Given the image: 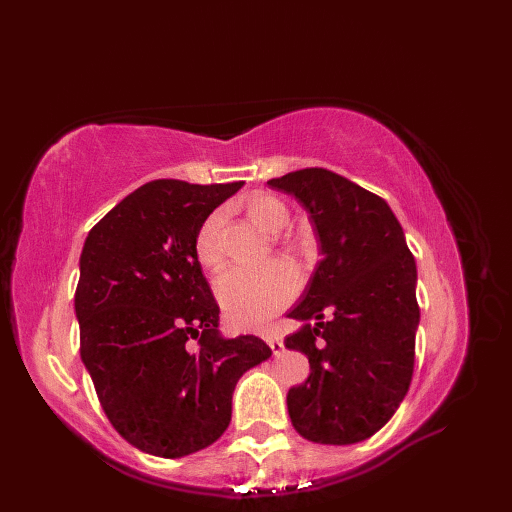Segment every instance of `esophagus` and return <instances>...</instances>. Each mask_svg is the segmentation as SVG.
<instances>
[{"label": "esophagus", "mask_w": 512, "mask_h": 512, "mask_svg": "<svg viewBox=\"0 0 512 512\" xmlns=\"http://www.w3.org/2000/svg\"><path fill=\"white\" fill-rule=\"evenodd\" d=\"M265 342L270 344L274 355H280V353L284 351V342H282L278 336H274V334H267V336H265Z\"/></svg>", "instance_id": "34e87169"}]
</instances>
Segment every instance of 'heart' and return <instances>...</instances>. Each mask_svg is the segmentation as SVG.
<instances>
[{"instance_id": "b5f03b06", "label": "heart", "mask_w": 512, "mask_h": 512, "mask_svg": "<svg viewBox=\"0 0 512 512\" xmlns=\"http://www.w3.org/2000/svg\"><path fill=\"white\" fill-rule=\"evenodd\" d=\"M247 215L265 232H280L288 224L286 205L265 193L251 195L247 199ZM222 211H213L201 224L195 236V255L199 263L209 272L220 270L224 261V249L220 240ZM299 272L286 261H276L247 270V267H232L224 272L215 284L220 307L234 328L255 330L267 324L276 313H280L299 290Z\"/></svg>"}]
</instances>
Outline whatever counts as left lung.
Masks as SVG:
<instances>
[{
  "instance_id": "1",
  "label": "left lung",
  "mask_w": 512,
  "mask_h": 512,
  "mask_svg": "<svg viewBox=\"0 0 512 512\" xmlns=\"http://www.w3.org/2000/svg\"><path fill=\"white\" fill-rule=\"evenodd\" d=\"M267 184L311 213L324 255L303 301L288 313L303 328L284 344L311 365L305 384L288 390L290 421L317 444L367 440L411 386L419 326L415 257L388 203L344 176L305 168Z\"/></svg>"
}]
</instances>
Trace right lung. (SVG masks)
<instances>
[{
	"instance_id": "obj_1",
	"label": "right lung",
	"mask_w": 512,
	"mask_h": 512,
	"mask_svg": "<svg viewBox=\"0 0 512 512\" xmlns=\"http://www.w3.org/2000/svg\"><path fill=\"white\" fill-rule=\"evenodd\" d=\"M242 184L147 182L103 215L80 253V359L116 432L164 459L218 440L238 378L272 357L257 336L222 338L195 255L201 224Z\"/></svg>"
}]
</instances>
